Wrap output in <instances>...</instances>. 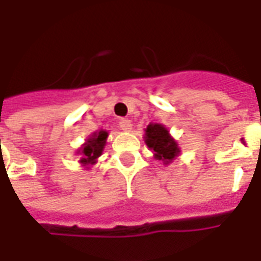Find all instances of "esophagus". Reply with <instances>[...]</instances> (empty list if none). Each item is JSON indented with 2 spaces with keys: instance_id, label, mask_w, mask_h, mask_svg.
I'll list each match as a JSON object with an SVG mask.
<instances>
[{
  "instance_id": "34e87169",
  "label": "esophagus",
  "mask_w": 261,
  "mask_h": 261,
  "mask_svg": "<svg viewBox=\"0 0 261 261\" xmlns=\"http://www.w3.org/2000/svg\"><path fill=\"white\" fill-rule=\"evenodd\" d=\"M119 127H120V130L128 133V131H131V128H133V124H131L130 119H120Z\"/></svg>"
}]
</instances>
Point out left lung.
Listing matches in <instances>:
<instances>
[{
    "label": "left lung",
    "instance_id": "1",
    "mask_svg": "<svg viewBox=\"0 0 261 261\" xmlns=\"http://www.w3.org/2000/svg\"><path fill=\"white\" fill-rule=\"evenodd\" d=\"M143 139L154 154V158L164 165L171 164L181 154L178 143L164 124L150 123L145 128Z\"/></svg>",
    "mask_w": 261,
    "mask_h": 261
}]
</instances>
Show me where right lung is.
Segmentation results:
<instances>
[{
  "mask_svg": "<svg viewBox=\"0 0 261 261\" xmlns=\"http://www.w3.org/2000/svg\"><path fill=\"white\" fill-rule=\"evenodd\" d=\"M107 138H109V131H95L94 134H91L87 138L82 147L77 149L76 154L80 155L79 162L82 166H84V169H90L92 165L96 164L97 158L103 154L105 146L107 143Z\"/></svg>",
  "mask_w": 261,
  "mask_h": 261,
  "instance_id": "obj_1",
  "label": "right lung"
}]
</instances>
